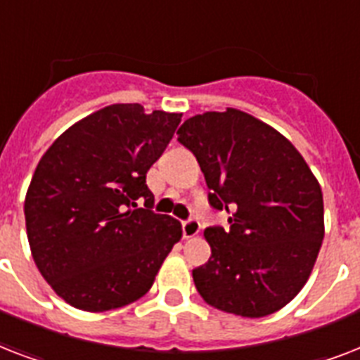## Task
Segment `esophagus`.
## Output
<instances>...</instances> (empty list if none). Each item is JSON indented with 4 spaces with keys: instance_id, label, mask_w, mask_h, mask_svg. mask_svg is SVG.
<instances>
[{
    "instance_id": "esophagus-1",
    "label": "esophagus",
    "mask_w": 360,
    "mask_h": 360,
    "mask_svg": "<svg viewBox=\"0 0 360 360\" xmlns=\"http://www.w3.org/2000/svg\"><path fill=\"white\" fill-rule=\"evenodd\" d=\"M200 222L196 219H188V220H183V236L185 239H192V237H196L200 233Z\"/></svg>"
}]
</instances>
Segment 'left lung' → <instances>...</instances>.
I'll return each mask as SVG.
<instances>
[{"label":"left lung","instance_id":"obj_1","mask_svg":"<svg viewBox=\"0 0 360 360\" xmlns=\"http://www.w3.org/2000/svg\"><path fill=\"white\" fill-rule=\"evenodd\" d=\"M205 175L209 203L230 230L203 236L211 257L192 271L203 301L263 318L307 284L323 240V194L301 153L278 130L236 108L205 112L177 130Z\"/></svg>","mask_w":360,"mask_h":360}]
</instances>
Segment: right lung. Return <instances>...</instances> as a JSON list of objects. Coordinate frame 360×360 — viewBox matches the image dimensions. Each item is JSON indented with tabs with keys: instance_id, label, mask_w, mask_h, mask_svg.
<instances>
[{
	"instance_id": "obj_1",
	"label": "right lung",
	"mask_w": 360,
	"mask_h": 360,
	"mask_svg": "<svg viewBox=\"0 0 360 360\" xmlns=\"http://www.w3.org/2000/svg\"><path fill=\"white\" fill-rule=\"evenodd\" d=\"M179 123L181 114L112 104L65 130L37 164L24 203L27 240L70 307L106 312L151 290L183 230L153 213L146 175Z\"/></svg>"
}]
</instances>
